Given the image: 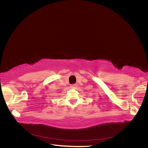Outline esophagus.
<instances>
[{"mask_svg": "<svg viewBox=\"0 0 148 148\" xmlns=\"http://www.w3.org/2000/svg\"><path fill=\"white\" fill-rule=\"evenodd\" d=\"M76 86H77L76 84H72L71 86V87H76Z\"/></svg>", "mask_w": 148, "mask_h": 148, "instance_id": "esophagus-1", "label": "esophagus"}]
</instances>
